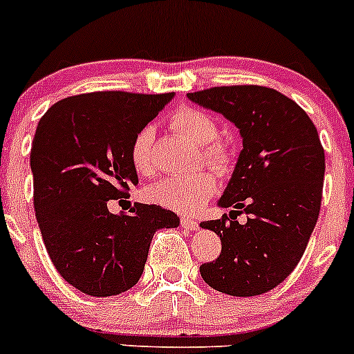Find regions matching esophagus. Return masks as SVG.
Masks as SVG:
<instances>
[{"mask_svg": "<svg viewBox=\"0 0 354 354\" xmlns=\"http://www.w3.org/2000/svg\"><path fill=\"white\" fill-rule=\"evenodd\" d=\"M180 221H181V226H183V228H187V230H197L198 228L197 219L188 218V216H183V218H181Z\"/></svg>", "mask_w": 354, "mask_h": 354, "instance_id": "obj_1", "label": "esophagus"}]
</instances>
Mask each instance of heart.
<instances>
[{"label": "heart", "instance_id": "obj_1", "mask_svg": "<svg viewBox=\"0 0 354 354\" xmlns=\"http://www.w3.org/2000/svg\"><path fill=\"white\" fill-rule=\"evenodd\" d=\"M169 126L202 147L205 160L216 169H228L235 153L226 142L218 138V122L207 112L195 107H181L169 118ZM153 129L145 126L133 138L129 157L131 164L140 174H150L153 169ZM218 181L214 173L204 171L197 174H174L162 178L149 188L147 197L156 204L164 205L178 212H195L214 195Z\"/></svg>", "mask_w": 354, "mask_h": 354}]
</instances>
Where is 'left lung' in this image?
Instances as JSON below:
<instances>
[{"mask_svg":"<svg viewBox=\"0 0 354 354\" xmlns=\"http://www.w3.org/2000/svg\"><path fill=\"white\" fill-rule=\"evenodd\" d=\"M187 97L233 122L243 145L218 202L235 211L201 223L221 239L218 259L201 266L202 279L230 296L268 292L294 272L320 214L325 152L317 128L296 102L266 86H218ZM240 212L250 214L243 225Z\"/></svg>","mask_w":354,"mask_h":354,"instance_id":"8db88e82","label":"left lung"}]
</instances>
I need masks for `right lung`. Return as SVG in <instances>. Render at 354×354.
Segmentation results:
<instances>
[{"instance_id": "right-lung-1", "label": "right lung", "mask_w": 354, "mask_h": 354, "mask_svg": "<svg viewBox=\"0 0 354 354\" xmlns=\"http://www.w3.org/2000/svg\"><path fill=\"white\" fill-rule=\"evenodd\" d=\"M173 97L75 95L51 105L37 124L30 169L41 236L57 272L88 296H118L136 286L153 233L180 225L156 204L136 202L128 214L109 211V201L129 197L138 185L133 138Z\"/></svg>"}]
</instances>
